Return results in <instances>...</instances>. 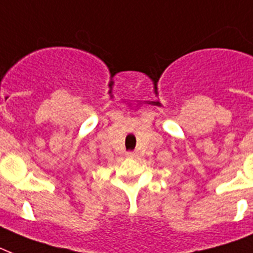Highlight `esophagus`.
<instances>
[{"instance_id":"1","label":"esophagus","mask_w":253,"mask_h":253,"mask_svg":"<svg viewBox=\"0 0 253 253\" xmlns=\"http://www.w3.org/2000/svg\"><path fill=\"white\" fill-rule=\"evenodd\" d=\"M126 156L128 157V158H136V153L135 152H128V153H126Z\"/></svg>"}]
</instances>
